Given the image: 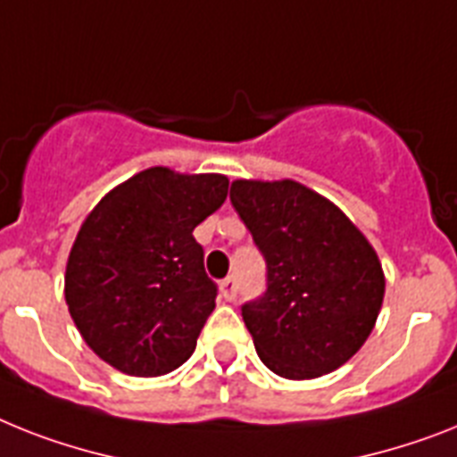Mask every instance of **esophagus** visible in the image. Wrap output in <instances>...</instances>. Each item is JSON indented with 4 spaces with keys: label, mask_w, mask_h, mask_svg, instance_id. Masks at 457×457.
Instances as JSON below:
<instances>
[{
    "label": "esophagus",
    "mask_w": 457,
    "mask_h": 457,
    "mask_svg": "<svg viewBox=\"0 0 457 457\" xmlns=\"http://www.w3.org/2000/svg\"><path fill=\"white\" fill-rule=\"evenodd\" d=\"M220 294H221V299H226V301L236 299L237 282H236V278H233V275H228V278H224V280L220 282Z\"/></svg>",
    "instance_id": "1"
}]
</instances>
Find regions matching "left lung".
I'll return each instance as SVG.
<instances>
[{"label":"left lung","instance_id":"obj_1","mask_svg":"<svg viewBox=\"0 0 457 457\" xmlns=\"http://www.w3.org/2000/svg\"><path fill=\"white\" fill-rule=\"evenodd\" d=\"M231 203L266 259L269 289L243 305L256 355L289 380L320 378L364 345L386 275L364 233L318 191L236 179Z\"/></svg>","mask_w":457,"mask_h":457}]
</instances>
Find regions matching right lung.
Masks as SVG:
<instances>
[{
    "label": "right lung",
    "instance_id": "add662e5",
    "mask_svg": "<svg viewBox=\"0 0 457 457\" xmlns=\"http://www.w3.org/2000/svg\"><path fill=\"white\" fill-rule=\"evenodd\" d=\"M226 194L228 177L156 165L90 210L67 259L65 301L79 334L109 367L152 378L191 357L217 299L194 228Z\"/></svg>",
    "mask_w": 457,
    "mask_h": 457
}]
</instances>
